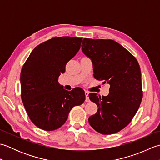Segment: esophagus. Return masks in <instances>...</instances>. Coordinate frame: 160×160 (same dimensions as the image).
<instances>
[{"instance_id":"obj_1","label":"esophagus","mask_w":160,"mask_h":160,"mask_svg":"<svg viewBox=\"0 0 160 160\" xmlns=\"http://www.w3.org/2000/svg\"><path fill=\"white\" fill-rule=\"evenodd\" d=\"M84 93H85V97H86V99H85V101L86 102H89L90 100H89V92H88V91H85V92H84Z\"/></svg>"}]
</instances>
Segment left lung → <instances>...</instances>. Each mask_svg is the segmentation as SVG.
Wrapping results in <instances>:
<instances>
[{"label":"left lung","mask_w":160,"mask_h":160,"mask_svg":"<svg viewBox=\"0 0 160 160\" xmlns=\"http://www.w3.org/2000/svg\"><path fill=\"white\" fill-rule=\"evenodd\" d=\"M82 51L92 61L94 78L110 84L107 96L89 94L98 107L96 113L89 118V124L101 134L115 133L130 123L140 107L143 96L140 65L113 40L84 38Z\"/></svg>","instance_id":"left-lung-1"}]
</instances>
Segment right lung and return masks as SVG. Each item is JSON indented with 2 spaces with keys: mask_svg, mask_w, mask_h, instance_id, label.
Here are the masks:
<instances>
[{
  "mask_svg": "<svg viewBox=\"0 0 160 160\" xmlns=\"http://www.w3.org/2000/svg\"><path fill=\"white\" fill-rule=\"evenodd\" d=\"M82 38L55 37L30 53L20 73L21 98L29 118L37 127L53 131L62 126L71 109L85 100L80 87L63 89L58 77L80 48Z\"/></svg>",
  "mask_w": 160,
  "mask_h": 160,
  "instance_id": "add662e5",
  "label": "right lung"
}]
</instances>
